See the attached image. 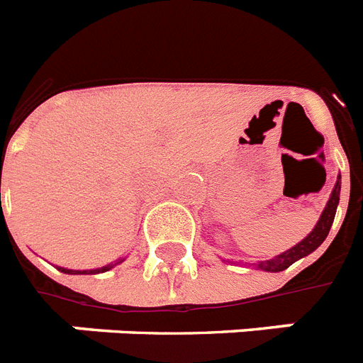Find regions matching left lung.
I'll return each mask as SVG.
<instances>
[{"instance_id": "8db88e82", "label": "left lung", "mask_w": 363, "mask_h": 363, "mask_svg": "<svg viewBox=\"0 0 363 363\" xmlns=\"http://www.w3.org/2000/svg\"><path fill=\"white\" fill-rule=\"evenodd\" d=\"M340 194H341V175H337V181L334 184V190L330 194V199L326 201L325 211L320 212L319 222L315 223V228L311 229L308 237L302 238L296 246H293L287 252L279 253L276 257L267 259V261H257V263H246V267H253L257 270H264V272H281L285 268H289L293 263H296L298 259L308 257L309 253H313L319 248L320 244L325 242V238L328 237L330 228L334 223L335 211L340 205Z\"/></svg>"}]
</instances>
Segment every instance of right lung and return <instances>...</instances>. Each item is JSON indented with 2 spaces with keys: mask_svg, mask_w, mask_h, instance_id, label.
<instances>
[{
  "mask_svg": "<svg viewBox=\"0 0 363 363\" xmlns=\"http://www.w3.org/2000/svg\"><path fill=\"white\" fill-rule=\"evenodd\" d=\"M123 261H125V257L117 259V261H113V263H110V264H106V267L91 268V270H70V268H63V267H57V270H61V272H65V274H100V272H108V270H111L113 267L121 264Z\"/></svg>",
  "mask_w": 363,
  "mask_h": 363,
  "instance_id": "right-lung-1",
  "label": "right lung"
}]
</instances>
